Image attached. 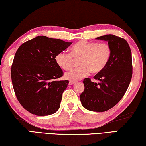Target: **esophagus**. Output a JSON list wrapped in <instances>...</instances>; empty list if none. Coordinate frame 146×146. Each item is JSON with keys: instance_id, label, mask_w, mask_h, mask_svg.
Instances as JSON below:
<instances>
[{"instance_id": "esophagus-1", "label": "esophagus", "mask_w": 146, "mask_h": 146, "mask_svg": "<svg viewBox=\"0 0 146 146\" xmlns=\"http://www.w3.org/2000/svg\"><path fill=\"white\" fill-rule=\"evenodd\" d=\"M75 81L70 80V82H69V84H70V85H73V84H75Z\"/></svg>"}]
</instances>
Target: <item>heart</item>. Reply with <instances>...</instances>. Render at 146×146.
Returning <instances> with one entry per match:
<instances>
[{
	"instance_id": "heart-1",
	"label": "heart",
	"mask_w": 146,
	"mask_h": 146,
	"mask_svg": "<svg viewBox=\"0 0 146 146\" xmlns=\"http://www.w3.org/2000/svg\"><path fill=\"white\" fill-rule=\"evenodd\" d=\"M111 55V48L108 43L80 40L71 49V54L58 53L55 56L57 65L64 70L73 68L75 60H79L80 67L73 69L65 74V77L71 80H78L90 75L91 73H98L107 65Z\"/></svg>"
}]
</instances>
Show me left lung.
Wrapping results in <instances>:
<instances>
[{"label": "left lung", "instance_id": "8db88e82", "mask_svg": "<svg viewBox=\"0 0 146 146\" xmlns=\"http://www.w3.org/2000/svg\"><path fill=\"white\" fill-rule=\"evenodd\" d=\"M107 41L111 55L104 70L90 78L84 80V91L80 99L83 107L91 111H106L117 104L126 92L133 74L130 47L125 39L109 34L96 38Z\"/></svg>", "mask_w": 146, "mask_h": 146}]
</instances>
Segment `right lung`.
Segmentation results:
<instances>
[{
    "label": "right lung",
    "instance_id": "1",
    "mask_svg": "<svg viewBox=\"0 0 146 146\" xmlns=\"http://www.w3.org/2000/svg\"><path fill=\"white\" fill-rule=\"evenodd\" d=\"M71 44L38 36L17 49L11 69L12 84L19 102L31 114L52 115L60 108L69 81L56 80L63 71L55 56Z\"/></svg>",
    "mask_w": 146,
    "mask_h": 146
}]
</instances>
